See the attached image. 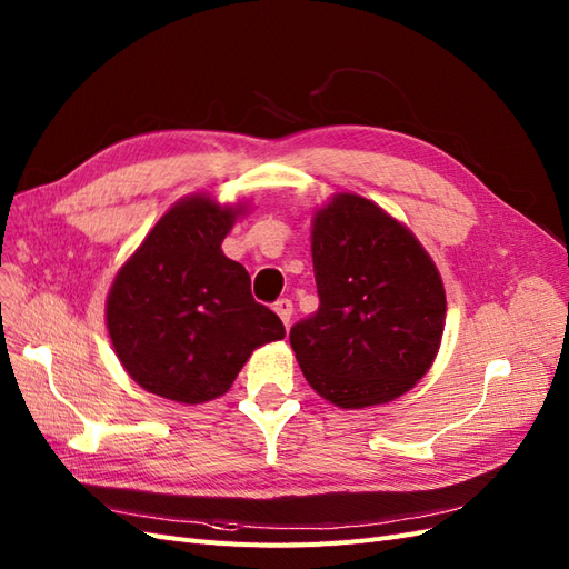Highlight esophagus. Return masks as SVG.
<instances>
[{
    "label": "esophagus",
    "instance_id": "obj_1",
    "mask_svg": "<svg viewBox=\"0 0 569 569\" xmlns=\"http://www.w3.org/2000/svg\"><path fill=\"white\" fill-rule=\"evenodd\" d=\"M272 308H274V313H278V316L282 318L284 327H289L291 316H295V303H291V299H278V301H274Z\"/></svg>",
    "mask_w": 569,
    "mask_h": 569
}]
</instances>
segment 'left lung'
Wrapping results in <instances>:
<instances>
[{
    "label": "left lung",
    "mask_w": 569,
    "mask_h": 569,
    "mask_svg": "<svg viewBox=\"0 0 569 569\" xmlns=\"http://www.w3.org/2000/svg\"><path fill=\"white\" fill-rule=\"evenodd\" d=\"M320 306L289 330L301 372L339 408L387 403L437 356L446 295L432 258L401 222L356 194L316 216Z\"/></svg>",
    "instance_id": "left-lung-1"
}]
</instances>
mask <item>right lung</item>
<instances>
[{
  "label": "right lung",
  "instance_id": "add662e5",
  "mask_svg": "<svg viewBox=\"0 0 569 569\" xmlns=\"http://www.w3.org/2000/svg\"><path fill=\"white\" fill-rule=\"evenodd\" d=\"M232 209L189 197L120 268L107 303L113 349L132 380L178 403L226 393L251 351L284 325L251 297L242 263L220 251Z\"/></svg>",
  "mask_w": 569,
  "mask_h": 569
}]
</instances>
